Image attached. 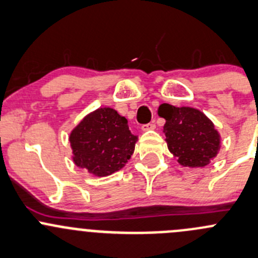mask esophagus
<instances>
[{"instance_id":"34e87169","label":"esophagus","mask_w":258,"mask_h":258,"mask_svg":"<svg viewBox=\"0 0 258 258\" xmlns=\"http://www.w3.org/2000/svg\"><path fill=\"white\" fill-rule=\"evenodd\" d=\"M153 129H155L154 123H148V124H144V125L142 126L143 132H149V130H153Z\"/></svg>"}]
</instances>
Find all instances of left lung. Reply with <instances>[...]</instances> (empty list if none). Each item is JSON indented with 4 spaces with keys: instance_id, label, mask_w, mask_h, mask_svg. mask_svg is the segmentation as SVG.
Masks as SVG:
<instances>
[{
    "instance_id": "8db88e82",
    "label": "left lung",
    "mask_w": 258,
    "mask_h": 258,
    "mask_svg": "<svg viewBox=\"0 0 258 258\" xmlns=\"http://www.w3.org/2000/svg\"><path fill=\"white\" fill-rule=\"evenodd\" d=\"M158 113L165 119L163 132L168 149L183 167H206L217 157L221 135L201 110L162 104Z\"/></svg>"
}]
</instances>
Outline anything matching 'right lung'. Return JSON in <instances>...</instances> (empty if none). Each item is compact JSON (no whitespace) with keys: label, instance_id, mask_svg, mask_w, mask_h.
<instances>
[{"label":"right lung","instance_id":"1","mask_svg":"<svg viewBox=\"0 0 258 258\" xmlns=\"http://www.w3.org/2000/svg\"><path fill=\"white\" fill-rule=\"evenodd\" d=\"M73 160L96 177L120 170L134 153L138 137L128 120L111 108H99L88 114L70 133Z\"/></svg>","mask_w":258,"mask_h":258}]
</instances>
